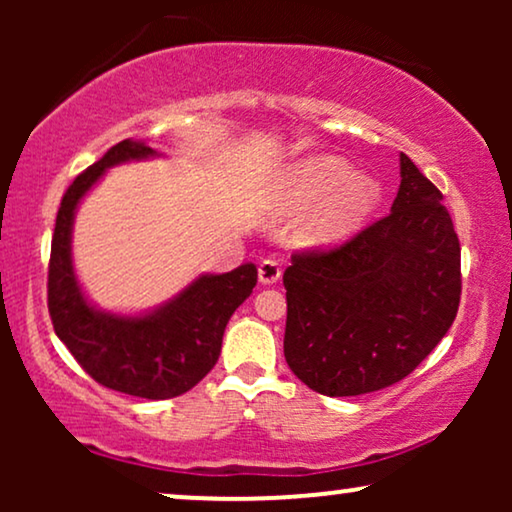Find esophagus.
Wrapping results in <instances>:
<instances>
[{
    "instance_id": "esophagus-1",
    "label": "esophagus",
    "mask_w": 512,
    "mask_h": 512,
    "mask_svg": "<svg viewBox=\"0 0 512 512\" xmlns=\"http://www.w3.org/2000/svg\"><path fill=\"white\" fill-rule=\"evenodd\" d=\"M279 277H282V268H279V263L272 261V258H265V261L258 265V282L263 286L277 284Z\"/></svg>"
}]
</instances>
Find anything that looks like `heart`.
I'll return each instance as SVG.
<instances>
[{"mask_svg":"<svg viewBox=\"0 0 512 512\" xmlns=\"http://www.w3.org/2000/svg\"><path fill=\"white\" fill-rule=\"evenodd\" d=\"M289 193L298 205H314L332 195L305 230L307 240L317 244L345 240L373 214L382 198L377 179L352 174L347 160L338 156H314L298 163L289 174Z\"/></svg>","mask_w":512,"mask_h":512,"instance_id":"b5f03b06","label":"heart"}]
</instances>
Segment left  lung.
I'll return each mask as SVG.
<instances>
[{"instance_id":"8db88e82","label":"left lung","mask_w":512,"mask_h":512,"mask_svg":"<svg viewBox=\"0 0 512 512\" xmlns=\"http://www.w3.org/2000/svg\"><path fill=\"white\" fill-rule=\"evenodd\" d=\"M284 356L324 396H361L408 377L450 331L461 247L443 193L401 153L391 212L284 272Z\"/></svg>"}]
</instances>
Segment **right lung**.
Listing matches in <instances>:
<instances>
[{"mask_svg":"<svg viewBox=\"0 0 512 512\" xmlns=\"http://www.w3.org/2000/svg\"><path fill=\"white\" fill-rule=\"evenodd\" d=\"M158 156L144 142L123 139L81 172L60 202L48 263V312L58 338L102 387L149 401L186 394L214 368L228 319L258 279L254 263L223 275H200L142 314H116L90 303L72 261L76 207L109 167Z\"/></svg>","mask_w":512,"mask_h":512,"instance_id":"1","label":"right lung"}]
</instances>
